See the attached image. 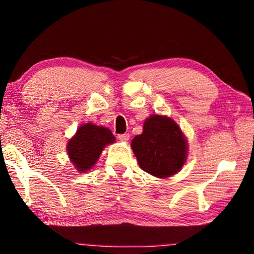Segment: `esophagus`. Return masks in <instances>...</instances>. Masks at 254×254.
<instances>
[{"label": "esophagus", "instance_id": "34e87169", "mask_svg": "<svg viewBox=\"0 0 254 254\" xmlns=\"http://www.w3.org/2000/svg\"><path fill=\"white\" fill-rule=\"evenodd\" d=\"M130 139V134L127 133H123V134H119V140L122 141V142H127Z\"/></svg>", "mask_w": 254, "mask_h": 254}]
</instances>
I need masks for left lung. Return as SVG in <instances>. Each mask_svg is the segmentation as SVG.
Masks as SVG:
<instances>
[{
    "mask_svg": "<svg viewBox=\"0 0 254 254\" xmlns=\"http://www.w3.org/2000/svg\"><path fill=\"white\" fill-rule=\"evenodd\" d=\"M131 147L140 168L158 178H167L182 169L187 154L186 139L178 124L161 115L145 120L142 134Z\"/></svg>",
    "mask_w": 254,
    "mask_h": 254,
    "instance_id": "obj_1",
    "label": "left lung"
}]
</instances>
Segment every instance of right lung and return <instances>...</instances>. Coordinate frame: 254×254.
I'll list each match as a JSON object with an SVG mask.
<instances>
[{
  "label": "right lung",
  "instance_id": "right-lung-1",
  "mask_svg": "<svg viewBox=\"0 0 254 254\" xmlns=\"http://www.w3.org/2000/svg\"><path fill=\"white\" fill-rule=\"evenodd\" d=\"M114 141L115 137L109 128L92 123L84 124L68 142V156L77 170L87 171L95 165L105 145Z\"/></svg>",
  "mask_w": 254,
  "mask_h": 254
}]
</instances>
